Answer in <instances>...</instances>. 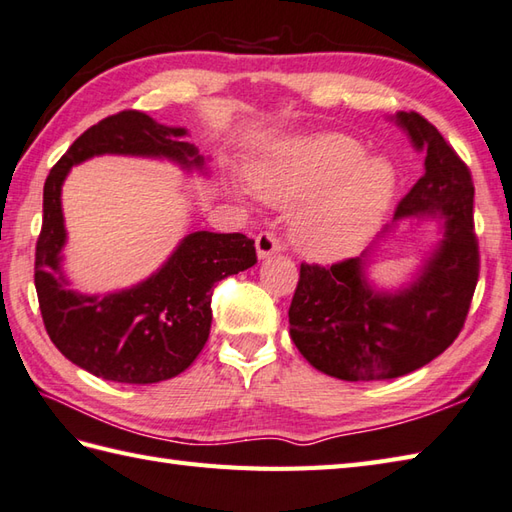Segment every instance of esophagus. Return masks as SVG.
I'll return each mask as SVG.
<instances>
[{
  "label": "esophagus",
  "mask_w": 512,
  "mask_h": 512,
  "mask_svg": "<svg viewBox=\"0 0 512 512\" xmlns=\"http://www.w3.org/2000/svg\"><path fill=\"white\" fill-rule=\"evenodd\" d=\"M280 249H283V243L278 241L276 234L263 232V234L256 236V252H258V258H269L271 254H278Z\"/></svg>",
  "instance_id": "obj_1"
}]
</instances>
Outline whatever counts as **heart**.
<instances>
[{"mask_svg": "<svg viewBox=\"0 0 512 512\" xmlns=\"http://www.w3.org/2000/svg\"><path fill=\"white\" fill-rule=\"evenodd\" d=\"M364 155V145L344 134H311L254 163L249 181L269 203H309L291 223V238L311 258L338 260L375 232L398 187L387 156Z\"/></svg>", "mask_w": 512, "mask_h": 512, "instance_id": "1", "label": "heart"}]
</instances>
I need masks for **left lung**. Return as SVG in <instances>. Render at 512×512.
<instances>
[{
	"mask_svg": "<svg viewBox=\"0 0 512 512\" xmlns=\"http://www.w3.org/2000/svg\"><path fill=\"white\" fill-rule=\"evenodd\" d=\"M395 123L426 156L424 176L398 203L393 223L437 218L440 243L398 291L367 283L369 252L331 267L302 263L289 307V336L302 358L347 382L400 378L444 353L460 336L479 278L471 172L422 114L398 112Z\"/></svg>",
	"mask_w": 512,
	"mask_h": 512,
	"instance_id": "1",
	"label": "left lung"
}]
</instances>
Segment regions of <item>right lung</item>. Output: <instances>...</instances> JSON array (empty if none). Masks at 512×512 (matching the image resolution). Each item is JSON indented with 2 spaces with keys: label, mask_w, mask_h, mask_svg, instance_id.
<instances>
[{
  "label": "right lung",
  "mask_w": 512,
  "mask_h": 512,
  "mask_svg": "<svg viewBox=\"0 0 512 512\" xmlns=\"http://www.w3.org/2000/svg\"><path fill=\"white\" fill-rule=\"evenodd\" d=\"M185 134V128H168L145 112L123 110L83 132L46 179L35 252L41 318L55 347L97 378L152 384L183 373L210 338L214 285L256 265L254 241L245 234L192 232L139 285L103 296L70 289L61 269L66 245L61 185L72 165L99 154H125L203 170L205 159L183 141Z\"/></svg>",
  "instance_id": "obj_1"
}]
</instances>
